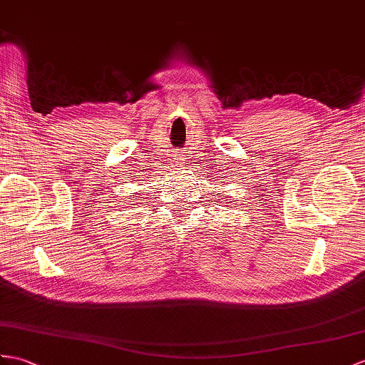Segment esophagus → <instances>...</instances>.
Instances as JSON below:
<instances>
[{"label": "esophagus", "instance_id": "esophagus-1", "mask_svg": "<svg viewBox=\"0 0 365 365\" xmlns=\"http://www.w3.org/2000/svg\"><path fill=\"white\" fill-rule=\"evenodd\" d=\"M178 161H180V159H178Z\"/></svg>", "mask_w": 365, "mask_h": 365}]
</instances>
